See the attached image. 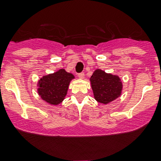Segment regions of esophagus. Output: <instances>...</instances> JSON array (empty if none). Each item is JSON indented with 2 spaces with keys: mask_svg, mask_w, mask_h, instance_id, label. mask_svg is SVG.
Returning <instances> with one entry per match:
<instances>
[{
  "mask_svg": "<svg viewBox=\"0 0 161 161\" xmlns=\"http://www.w3.org/2000/svg\"><path fill=\"white\" fill-rule=\"evenodd\" d=\"M78 77H79L80 79H83L84 77H85V75H84L83 72H82V73H80V74H79Z\"/></svg>",
  "mask_w": 161,
  "mask_h": 161,
  "instance_id": "obj_1",
  "label": "esophagus"
}]
</instances>
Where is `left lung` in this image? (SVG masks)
Listing matches in <instances>:
<instances>
[{
  "mask_svg": "<svg viewBox=\"0 0 161 161\" xmlns=\"http://www.w3.org/2000/svg\"><path fill=\"white\" fill-rule=\"evenodd\" d=\"M90 81L94 99L100 103L108 104L121 97L122 93V82L116 75L97 69L93 71Z\"/></svg>",
  "mask_w": 161,
  "mask_h": 161,
  "instance_id": "1",
  "label": "left lung"
}]
</instances>
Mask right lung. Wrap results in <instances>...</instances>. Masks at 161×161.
<instances>
[{"instance_id": "add662e5", "label": "right lung", "mask_w": 161, "mask_h": 161, "mask_svg": "<svg viewBox=\"0 0 161 161\" xmlns=\"http://www.w3.org/2000/svg\"><path fill=\"white\" fill-rule=\"evenodd\" d=\"M74 75L64 69L40 78L37 82V92L43 100L50 105L58 106L67 95L69 85Z\"/></svg>"}]
</instances>
